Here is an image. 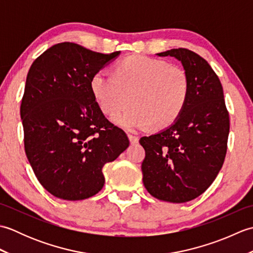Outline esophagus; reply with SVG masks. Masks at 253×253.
I'll return each instance as SVG.
<instances>
[{
	"label": "esophagus",
	"instance_id": "1",
	"mask_svg": "<svg viewBox=\"0 0 253 253\" xmlns=\"http://www.w3.org/2000/svg\"><path fill=\"white\" fill-rule=\"evenodd\" d=\"M128 138H129V141H130V143L131 144H135V143H138V141H139V138L137 137V136H135V135H128Z\"/></svg>",
	"mask_w": 253,
	"mask_h": 253
}]
</instances>
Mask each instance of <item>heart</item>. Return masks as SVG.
Returning a JSON list of instances; mask_svg holds the SVG:
<instances>
[{"label": "heart", "instance_id": "1", "mask_svg": "<svg viewBox=\"0 0 253 253\" xmlns=\"http://www.w3.org/2000/svg\"><path fill=\"white\" fill-rule=\"evenodd\" d=\"M90 84L95 102L106 115L123 110L130 96L131 109L113 117L116 125L129 131L146 129L152 124L157 128L170 125L184 110L190 92L184 68L144 55L123 60L115 75L100 69Z\"/></svg>", "mask_w": 253, "mask_h": 253}]
</instances>
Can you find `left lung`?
<instances>
[{
  "label": "left lung",
  "mask_w": 253,
  "mask_h": 253,
  "mask_svg": "<svg viewBox=\"0 0 253 253\" xmlns=\"http://www.w3.org/2000/svg\"><path fill=\"white\" fill-rule=\"evenodd\" d=\"M157 55L181 62L190 92L169 127L139 141L146 151L142 180L150 195L159 200L184 203L202 195L222 169L229 115L222 84L203 57L182 47Z\"/></svg>",
  "instance_id": "8db88e82"
}]
</instances>
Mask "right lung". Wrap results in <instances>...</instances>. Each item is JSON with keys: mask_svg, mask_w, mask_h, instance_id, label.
<instances>
[{"mask_svg": "<svg viewBox=\"0 0 253 253\" xmlns=\"http://www.w3.org/2000/svg\"><path fill=\"white\" fill-rule=\"evenodd\" d=\"M62 42L36 58L20 105L27 159L44 189L63 200H84L104 186V164L129 146L106 120L91 91L93 75L120 55Z\"/></svg>", "mask_w": 253, "mask_h": 253, "instance_id": "right-lung-1", "label": "right lung"}]
</instances>
